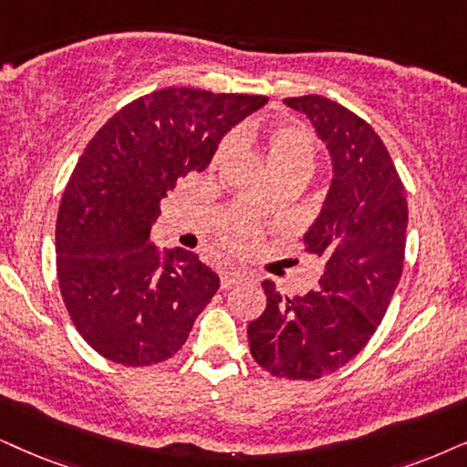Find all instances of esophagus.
<instances>
[{
    "label": "esophagus",
    "mask_w": 467,
    "mask_h": 467,
    "mask_svg": "<svg viewBox=\"0 0 467 467\" xmlns=\"http://www.w3.org/2000/svg\"><path fill=\"white\" fill-rule=\"evenodd\" d=\"M244 274H239V271H222L220 274V285L222 288H233L234 285H239L241 280H244Z\"/></svg>",
    "instance_id": "esophagus-1"
}]
</instances>
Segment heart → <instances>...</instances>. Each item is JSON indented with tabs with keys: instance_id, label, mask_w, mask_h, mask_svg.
Instances as JSON below:
<instances>
[{
	"instance_id": "b5f03b06",
	"label": "heart",
	"mask_w": 467,
	"mask_h": 467,
	"mask_svg": "<svg viewBox=\"0 0 467 467\" xmlns=\"http://www.w3.org/2000/svg\"><path fill=\"white\" fill-rule=\"evenodd\" d=\"M256 144L261 141L267 150V159L271 170L291 168V165H304L312 168L317 155V141L310 131L295 125H274L271 129H261L254 125L239 127L234 135H228L217 149L213 163H222L230 152L234 150V144ZM220 234L223 245L228 250H244L256 239V226L250 217L245 215H230L220 222Z\"/></svg>"
}]
</instances>
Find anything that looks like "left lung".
<instances>
[{"label":"left lung","instance_id":"obj_1","mask_svg":"<svg viewBox=\"0 0 467 467\" xmlns=\"http://www.w3.org/2000/svg\"><path fill=\"white\" fill-rule=\"evenodd\" d=\"M308 116L332 157V182L306 250L323 261L317 291L282 297L247 326L252 358L275 377L318 379L358 356L379 327L403 274L407 200L375 129L318 94L285 99Z\"/></svg>","mask_w":467,"mask_h":467}]
</instances>
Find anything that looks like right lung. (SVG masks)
I'll use <instances>...</instances> for the list:
<instances>
[{
    "mask_svg": "<svg viewBox=\"0 0 467 467\" xmlns=\"http://www.w3.org/2000/svg\"><path fill=\"white\" fill-rule=\"evenodd\" d=\"M267 97L163 88L135 99L88 141L56 223L57 282L94 351L150 366L185 345L220 277L190 250L159 252L150 228L176 181L202 172L217 144Z\"/></svg>",
    "mask_w": 467,
    "mask_h": 467,
    "instance_id": "obj_1",
    "label": "right lung"
}]
</instances>
